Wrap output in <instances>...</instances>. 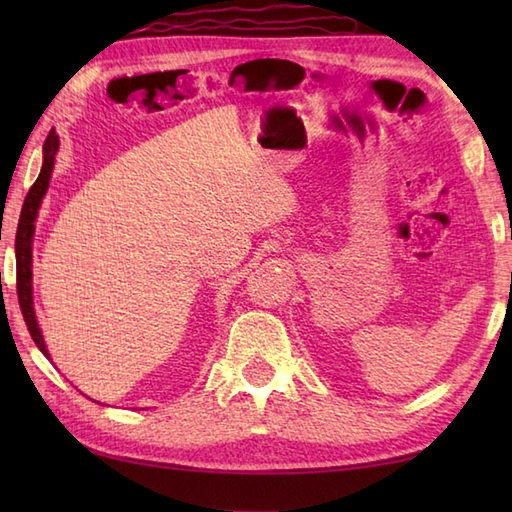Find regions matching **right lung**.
<instances>
[{"label":"right lung","instance_id":"1","mask_svg":"<svg viewBox=\"0 0 512 512\" xmlns=\"http://www.w3.org/2000/svg\"><path fill=\"white\" fill-rule=\"evenodd\" d=\"M57 151H59V136L54 134V129H52L46 138V143H43V167L39 171V178L35 180V184H32L28 195H26L24 209H21L19 224H17V237H15L19 308H21V314H24V321L28 325L32 341L37 343L43 356H48V358H50V354L46 350V343H43V336L39 330L37 317H35V306H32V235H35V220H37L41 200L50 187Z\"/></svg>","mask_w":512,"mask_h":512}]
</instances>
